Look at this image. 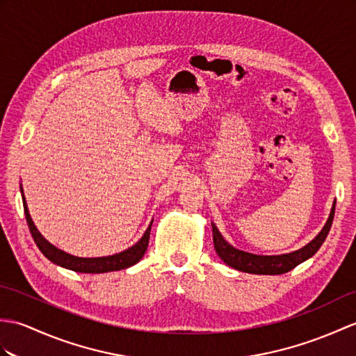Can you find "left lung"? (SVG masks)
Wrapping results in <instances>:
<instances>
[{
  "mask_svg": "<svg viewBox=\"0 0 356 356\" xmlns=\"http://www.w3.org/2000/svg\"><path fill=\"white\" fill-rule=\"evenodd\" d=\"M334 213H335V202L332 204V209H330L326 225L320 230V234L314 238L311 243L302 247V249L291 253L264 256V254H253L249 252L238 250L234 245H230L225 238H222L217 226L212 222L213 247H216V252L218 253L220 258L225 261V264H227L229 267H232L235 270L252 273V275H284V273L293 270L294 267L299 266V264L309 259L311 256L317 253L321 244L325 243V239L330 230V226H332Z\"/></svg>",
  "mask_w": 356,
  "mask_h": 356,
  "instance_id": "8db88e82",
  "label": "left lung"
}]
</instances>
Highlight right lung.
Here are the masks:
<instances>
[{
  "label": "right lung",
  "mask_w": 356,
  "mask_h": 356,
  "mask_svg": "<svg viewBox=\"0 0 356 356\" xmlns=\"http://www.w3.org/2000/svg\"><path fill=\"white\" fill-rule=\"evenodd\" d=\"M22 193V189H21ZM22 203H24V213H26V220L30 229V234L35 239V243L38 245V249L44 253L47 259L51 262L57 264L63 268H68L77 273H107V271H117V270H124L129 268L131 266H135L139 259L143 258L147 247H148V239H150V230H152V222L150 226L147 227L145 234L139 241L129 247L127 250H124L117 254H111V256H103V258H79V256H72L66 252H62L60 249H57L53 244H49L47 239L40 235L39 230L36 229L35 222H33L29 208H27V202L26 197L22 195Z\"/></svg>",
  "instance_id": "obj_1"
}]
</instances>
